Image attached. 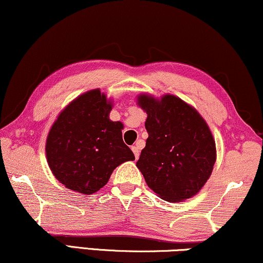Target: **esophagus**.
Masks as SVG:
<instances>
[{"label":"esophagus","mask_w":263,"mask_h":263,"mask_svg":"<svg viewBox=\"0 0 263 263\" xmlns=\"http://www.w3.org/2000/svg\"><path fill=\"white\" fill-rule=\"evenodd\" d=\"M131 149H132V152H134L135 158L138 159L139 158V148H138V145H134V147H132Z\"/></svg>","instance_id":"obj_1"}]
</instances>
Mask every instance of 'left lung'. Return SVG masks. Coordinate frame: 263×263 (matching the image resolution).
<instances>
[{"label":"left lung","mask_w":263,"mask_h":263,"mask_svg":"<svg viewBox=\"0 0 263 263\" xmlns=\"http://www.w3.org/2000/svg\"><path fill=\"white\" fill-rule=\"evenodd\" d=\"M148 138L137 161L148 187L161 199L177 202L194 197L210 178L216 161L215 139L192 105L172 95H142Z\"/></svg>","instance_id":"left-lung-1"}]
</instances>
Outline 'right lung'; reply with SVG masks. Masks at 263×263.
Returning a JSON list of instances; mask_svg holds the SVG:
<instances>
[{
	"label": "right lung",
	"mask_w": 263,
	"mask_h": 263,
	"mask_svg": "<svg viewBox=\"0 0 263 263\" xmlns=\"http://www.w3.org/2000/svg\"><path fill=\"white\" fill-rule=\"evenodd\" d=\"M111 108L101 89H91L74 99L49 129L48 166L68 189L93 194L108 183L119 165L135 160L122 141V122L109 119Z\"/></svg>",
	"instance_id": "1"
}]
</instances>
